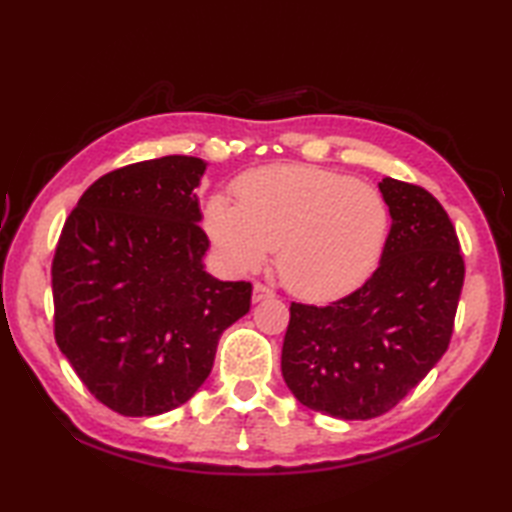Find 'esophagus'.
I'll use <instances>...</instances> for the list:
<instances>
[{"mask_svg":"<svg viewBox=\"0 0 512 512\" xmlns=\"http://www.w3.org/2000/svg\"><path fill=\"white\" fill-rule=\"evenodd\" d=\"M275 297V292H273V288H268L266 284H255L253 286V301L257 303V301H264V299H273Z\"/></svg>","mask_w":512,"mask_h":512,"instance_id":"obj_1","label":"esophagus"}]
</instances>
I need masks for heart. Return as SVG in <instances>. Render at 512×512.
I'll return each mask as SVG.
<instances>
[{
	"label": "heart",
	"instance_id": "1",
	"mask_svg": "<svg viewBox=\"0 0 512 512\" xmlns=\"http://www.w3.org/2000/svg\"><path fill=\"white\" fill-rule=\"evenodd\" d=\"M237 206L213 195L204 226L235 270H255L277 248V273L303 299H336L374 273L389 209L374 187L339 171L275 165L235 184Z\"/></svg>",
	"mask_w": 512,
	"mask_h": 512
}]
</instances>
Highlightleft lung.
I'll list each match as a JSON object with an SVG mask.
<instances>
[{"label":"left lung","mask_w":512,"mask_h":512,"mask_svg":"<svg viewBox=\"0 0 512 512\" xmlns=\"http://www.w3.org/2000/svg\"><path fill=\"white\" fill-rule=\"evenodd\" d=\"M391 228L361 288L328 306L290 303L281 374L312 411L369 420L394 409L447 352L464 284L460 239L418 184H378Z\"/></svg>","instance_id":"left-lung-1"}]
</instances>
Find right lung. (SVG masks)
I'll return each instance as SVG.
<instances>
[{
  "label": "right lung",
  "instance_id": "1",
  "mask_svg": "<svg viewBox=\"0 0 512 512\" xmlns=\"http://www.w3.org/2000/svg\"><path fill=\"white\" fill-rule=\"evenodd\" d=\"M206 162L162 156L105 173L65 220L52 257L54 341L116 413L158 416L211 374L250 281H220L195 195Z\"/></svg>",
  "mask_w": 512,
  "mask_h": 512
}]
</instances>
